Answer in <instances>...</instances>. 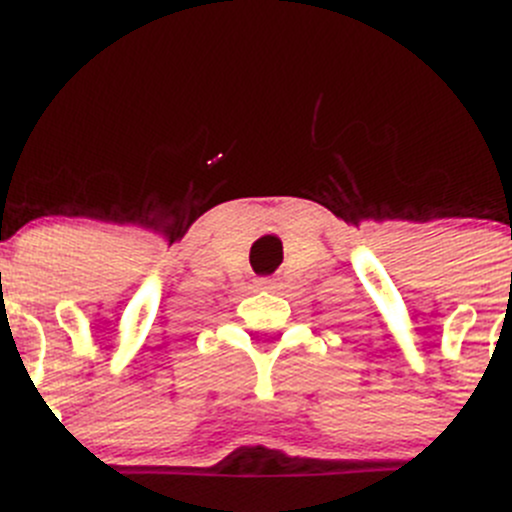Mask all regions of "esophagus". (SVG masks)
<instances>
[{
  "label": "esophagus",
  "instance_id": "1",
  "mask_svg": "<svg viewBox=\"0 0 512 512\" xmlns=\"http://www.w3.org/2000/svg\"><path fill=\"white\" fill-rule=\"evenodd\" d=\"M275 285L277 282L272 280V277H262V280H257V287H260V290H272Z\"/></svg>",
  "mask_w": 512,
  "mask_h": 512
}]
</instances>
